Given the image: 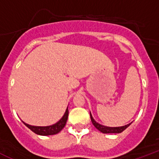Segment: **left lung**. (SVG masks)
<instances>
[{
    "label": "left lung",
    "mask_w": 159,
    "mask_h": 159,
    "mask_svg": "<svg viewBox=\"0 0 159 159\" xmlns=\"http://www.w3.org/2000/svg\"><path fill=\"white\" fill-rule=\"evenodd\" d=\"M90 116H91V119H92V122L93 123V125L95 126V127H96V129L99 130L102 133H104V134H109V133H121L123 132L125 129H127V127L130 125V123L126 125V126H123V127H104V126H102V125L99 124L98 123L94 120V119L92 118V115L90 114Z\"/></svg>",
    "instance_id": "1"
}]
</instances>
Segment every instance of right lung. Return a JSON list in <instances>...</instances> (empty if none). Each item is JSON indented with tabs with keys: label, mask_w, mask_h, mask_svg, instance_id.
I'll list each match as a JSON object with an SVG mask.
<instances>
[{
	"label": "right lung",
	"mask_w": 159,
	"mask_h": 159,
	"mask_svg": "<svg viewBox=\"0 0 159 159\" xmlns=\"http://www.w3.org/2000/svg\"><path fill=\"white\" fill-rule=\"evenodd\" d=\"M67 117H68V109L67 108L65 113L62 119L60 121L57 122L56 124H53L48 127H34V126H30L29 124L25 123L26 127H29L32 131L40 135H52V134H56L60 131L64 127L67 123Z\"/></svg>",
	"instance_id": "1"
}]
</instances>
